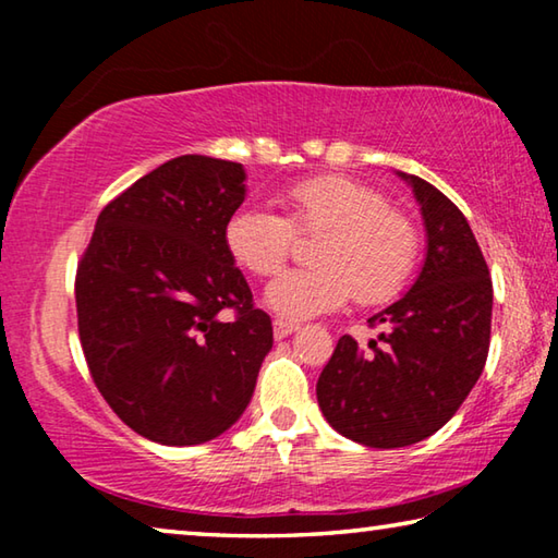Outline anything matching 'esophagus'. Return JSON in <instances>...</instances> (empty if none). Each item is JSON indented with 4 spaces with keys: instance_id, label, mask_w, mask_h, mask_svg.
I'll return each mask as SVG.
<instances>
[{
    "instance_id": "1",
    "label": "esophagus",
    "mask_w": 558,
    "mask_h": 558,
    "mask_svg": "<svg viewBox=\"0 0 558 558\" xmlns=\"http://www.w3.org/2000/svg\"><path fill=\"white\" fill-rule=\"evenodd\" d=\"M298 323H290V319H272V335L276 339H286L288 335L298 332Z\"/></svg>"
}]
</instances>
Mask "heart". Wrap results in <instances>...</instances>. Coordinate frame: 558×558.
I'll list each match as a JSON object with an SVG mask.
<instances>
[{"mask_svg": "<svg viewBox=\"0 0 558 558\" xmlns=\"http://www.w3.org/2000/svg\"><path fill=\"white\" fill-rule=\"evenodd\" d=\"M290 216L263 204H243L223 226V245L251 276H272L292 251L295 233H319L313 268L286 270L266 290V305L302 319L337 310L356 298L381 305L399 295L418 258V233L376 189L356 179L327 174L292 184L282 194Z\"/></svg>", "mask_w": 558, "mask_h": 558, "instance_id": "obj_1", "label": "heart"}]
</instances>
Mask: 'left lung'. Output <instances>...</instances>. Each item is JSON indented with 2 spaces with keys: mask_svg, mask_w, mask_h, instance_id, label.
Segmentation results:
<instances>
[{
  "mask_svg": "<svg viewBox=\"0 0 558 558\" xmlns=\"http://www.w3.org/2000/svg\"><path fill=\"white\" fill-rule=\"evenodd\" d=\"M413 189L426 226V258L401 300L369 317L379 342L364 352L344 335L319 374L317 403L329 426L366 448H403L456 415L485 369L493 280L470 223L426 179Z\"/></svg>",
  "mask_w": 558,
  "mask_h": 558,
  "instance_id": "1",
  "label": "left lung"
}]
</instances>
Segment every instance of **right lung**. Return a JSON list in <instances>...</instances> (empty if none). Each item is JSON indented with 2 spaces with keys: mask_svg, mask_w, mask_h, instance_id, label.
I'll return each mask as SVG.
<instances>
[{
  "mask_svg": "<svg viewBox=\"0 0 558 558\" xmlns=\"http://www.w3.org/2000/svg\"><path fill=\"white\" fill-rule=\"evenodd\" d=\"M239 162L182 155L100 211L78 263L88 369L122 423L162 446L219 438L251 403L272 325L223 245ZM231 306L236 315L223 320Z\"/></svg>",
  "mask_w": 558,
  "mask_h": 558,
  "instance_id": "1",
  "label": "right lung"
}]
</instances>
